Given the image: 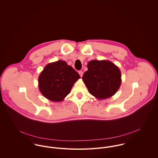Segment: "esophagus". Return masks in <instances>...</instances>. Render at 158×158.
I'll list each match as a JSON object with an SVG mask.
<instances>
[{"instance_id": "1", "label": "esophagus", "mask_w": 158, "mask_h": 158, "mask_svg": "<svg viewBox=\"0 0 158 158\" xmlns=\"http://www.w3.org/2000/svg\"><path fill=\"white\" fill-rule=\"evenodd\" d=\"M78 73L80 74V77H82V76H83V72L81 70H80V71L78 72Z\"/></svg>"}]
</instances>
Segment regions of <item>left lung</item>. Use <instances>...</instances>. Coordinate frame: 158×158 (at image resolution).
Segmentation results:
<instances>
[{
	"label": "left lung",
	"instance_id": "1",
	"mask_svg": "<svg viewBox=\"0 0 158 158\" xmlns=\"http://www.w3.org/2000/svg\"><path fill=\"white\" fill-rule=\"evenodd\" d=\"M88 68L82 79L90 94L100 99L115 94L121 84L118 68L109 61L98 60L90 61Z\"/></svg>",
	"mask_w": 158,
	"mask_h": 158
}]
</instances>
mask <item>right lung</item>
<instances>
[{"label": "right lung", "mask_w": 158, "mask_h": 158, "mask_svg": "<svg viewBox=\"0 0 158 158\" xmlns=\"http://www.w3.org/2000/svg\"><path fill=\"white\" fill-rule=\"evenodd\" d=\"M80 75L64 61L47 64L41 73L39 88L45 98L53 102H60L68 95Z\"/></svg>", "instance_id": "1"}]
</instances>
